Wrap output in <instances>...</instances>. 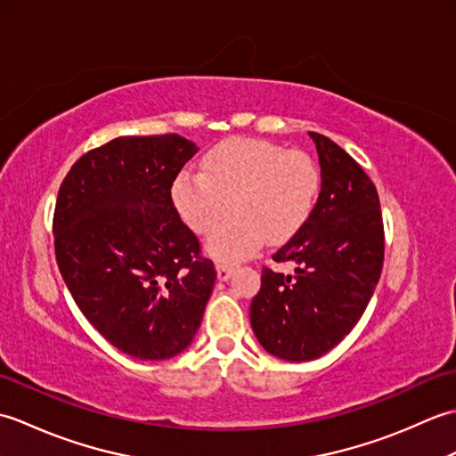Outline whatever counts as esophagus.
<instances>
[{"instance_id": "34e87169", "label": "esophagus", "mask_w": 456, "mask_h": 456, "mask_svg": "<svg viewBox=\"0 0 456 456\" xmlns=\"http://www.w3.org/2000/svg\"><path fill=\"white\" fill-rule=\"evenodd\" d=\"M233 270H235L233 265L217 263V278H219V280H229L231 274H233Z\"/></svg>"}]
</instances>
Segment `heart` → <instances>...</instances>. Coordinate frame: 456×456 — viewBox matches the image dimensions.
Here are the masks:
<instances>
[{"mask_svg":"<svg viewBox=\"0 0 456 456\" xmlns=\"http://www.w3.org/2000/svg\"><path fill=\"white\" fill-rule=\"evenodd\" d=\"M322 176L305 152L286 151L263 139H229L211 149L201 174L180 172L172 203L198 235H209V253L235 263L263 245L282 243L305 225L315 206Z\"/></svg>","mask_w":456,"mask_h":456,"instance_id":"b5f03b06","label":"heart"}]
</instances>
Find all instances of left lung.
Here are the masks:
<instances>
[{"mask_svg":"<svg viewBox=\"0 0 456 456\" xmlns=\"http://www.w3.org/2000/svg\"><path fill=\"white\" fill-rule=\"evenodd\" d=\"M322 164V191L305 225L273 255L294 274L265 266L250 325L270 354L302 362L331 351L370 302L384 263L378 191L351 154L309 133Z\"/></svg>","mask_w":456,"mask_h":456,"instance_id":"1","label":"left lung"}]
</instances>
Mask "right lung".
<instances>
[{
	"label": "right lung",
	"mask_w": 456,
	"mask_h": 456,
	"mask_svg": "<svg viewBox=\"0 0 456 456\" xmlns=\"http://www.w3.org/2000/svg\"><path fill=\"white\" fill-rule=\"evenodd\" d=\"M196 152L174 133L119 137L82 154L58 190V270L86 319L142 361L191 343L217 278L172 203Z\"/></svg>",
	"instance_id": "add662e5"
}]
</instances>
